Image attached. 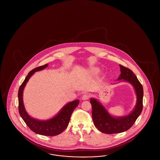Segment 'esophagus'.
<instances>
[{"label": "esophagus", "instance_id": "obj_1", "mask_svg": "<svg viewBox=\"0 0 160 160\" xmlns=\"http://www.w3.org/2000/svg\"><path fill=\"white\" fill-rule=\"evenodd\" d=\"M89 97H90V96L88 94L86 93V94L82 95V100H88L89 98Z\"/></svg>", "mask_w": 160, "mask_h": 160}]
</instances>
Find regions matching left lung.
<instances>
[{
	"label": "left lung",
	"mask_w": 160,
	"mask_h": 160,
	"mask_svg": "<svg viewBox=\"0 0 160 160\" xmlns=\"http://www.w3.org/2000/svg\"><path fill=\"white\" fill-rule=\"evenodd\" d=\"M121 74L117 80H124L130 82L134 88L137 95V103L134 109L126 116L113 117L96 99L90 98L92 106V117L94 126L99 131L105 134L120 133L130 129L136 122L142 110L143 88L136 75L130 69L121 64Z\"/></svg>",
	"instance_id": "8db88e82"
}]
</instances>
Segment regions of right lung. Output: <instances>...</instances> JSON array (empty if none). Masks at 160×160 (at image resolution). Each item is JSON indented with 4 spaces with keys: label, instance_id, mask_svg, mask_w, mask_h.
Wrapping results in <instances>:
<instances>
[{
    "label": "right lung",
    "instance_id": "right-lung-1",
    "mask_svg": "<svg viewBox=\"0 0 160 160\" xmlns=\"http://www.w3.org/2000/svg\"><path fill=\"white\" fill-rule=\"evenodd\" d=\"M48 66V64H46L44 66L35 68L30 71L25 78L24 82L20 86L18 92L19 112L20 116L22 117L26 125L35 133L42 136H54L62 133L67 128L70 117L74 110L78 106L79 100H76L69 102L63 107L56 116L48 120H39L29 116L25 110L23 101V92L24 87L29 81V78L36 72L43 70Z\"/></svg>",
    "mask_w": 160,
    "mask_h": 160
}]
</instances>
